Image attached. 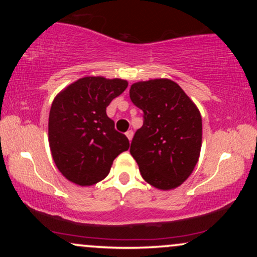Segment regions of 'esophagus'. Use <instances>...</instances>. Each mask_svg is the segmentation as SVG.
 <instances>
[{"mask_svg":"<svg viewBox=\"0 0 257 257\" xmlns=\"http://www.w3.org/2000/svg\"><path fill=\"white\" fill-rule=\"evenodd\" d=\"M133 134H134V133H133V131H128L125 133V135H126V138L129 139V141L132 140V138H133Z\"/></svg>","mask_w":257,"mask_h":257,"instance_id":"esophagus-1","label":"esophagus"}]
</instances>
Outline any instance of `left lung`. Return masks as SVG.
Listing matches in <instances>:
<instances>
[{"instance_id": "obj_1", "label": "left lung", "mask_w": 257, "mask_h": 257, "mask_svg": "<svg viewBox=\"0 0 257 257\" xmlns=\"http://www.w3.org/2000/svg\"><path fill=\"white\" fill-rule=\"evenodd\" d=\"M129 96L143 110L131 155L141 176L159 190L178 187L193 172L202 147V117L181 87L167 78L138 82Z\"/></svg>"}]
</instances>
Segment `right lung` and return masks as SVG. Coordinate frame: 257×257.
I'll list each match as a JSON object with an SVG mask.
<instances>
[{
	"instance_id": "1",
	"label": "right lung",
	"mask_w": 257,
	"mask_h": 257,
	"mask_svg": "<svg viewBox=\"0 0 257 257\" xmlns=\"http://www.w3.org/2000/svg\"><path fill=\"white\" fill-rule=\"evenodd\" d=\"M124 79L83 77L59 93L49 112V146L55 166L70 181L90 186L110 173L113 159L129 149L106 107L120 95Z\"/></svg>"
}]
</instances>
